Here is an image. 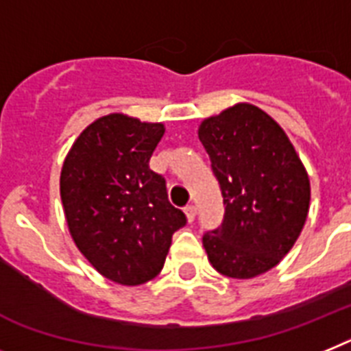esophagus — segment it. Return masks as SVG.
Instances as JSON below:
<instances>
[{
	"instance_id": "obj_1",
	"label": "esophagus",
	"mask_w": 351,
	"mask_h": 351,
	"mask_svg": "<svg viewBox=\"0 0 351 351\" xmlns=\"http://www.w3.org/2000/svg\"><path fill=\"white\" fill-rule=\"evenodd\" d=\"M184 215H186L188 222H193V221H195V215H197V208L195 206H186V208H184Z\"/></svg>"
}]
</instances>
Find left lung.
Returning <instances> with one entry per match:
<instances>
[{
    "mask_svg": "<svg viewBox=\"0 0 351 351\" xmlns=\"http://www.w3.org/2000/svg\"><path fill=\"white\" fill-rule=\"evenodd\" d=\"M221 182L226 213L202 237L217 273L249 280L276 267L296 244L311 206V179L273 117L240 102L199 125Z\"/></svg>",
    "mask_w": 351,
    "mask_h": 351,
    "instance_id": "1",
    "label": "left lung"
}]
</instances>
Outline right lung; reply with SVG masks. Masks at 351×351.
I'll return each mask as SVG.
<instances>
[{
  "label": "right lung",
  "instance_id": "add662e5",
  "mask_svg": "<svg viewBox=\"0 0 351 351\" xmlns=\"http://www.w3.org/2000/svg\"><path fill=\"white\" fill-rule=\"evenodd\" d=\"M163 134V123L111 112L80 132L62 163L69 234L93 267L118 285L158 276L172 234L186 224L169 202L165 179L149 169Z\"/></svg>",
  "mask_w": 351,
  "mask_h": 351
}]
</instances>
